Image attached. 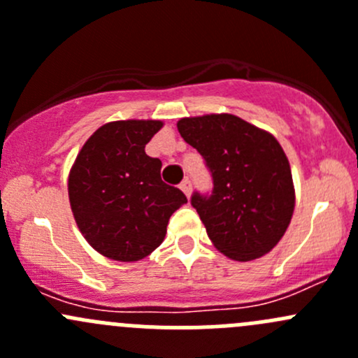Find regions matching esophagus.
Masks as SVG:
<instances>
[{
  "instance_id": "obj_1",
  "label": "esophagus",
  "mask_w": 358,
  "mask_h": 358,
  "mask_svg": "<svg viewBox=\"0 0 358 358\" xmlns=\"http://www.w3.org/2000/svg\"><path fill=\"white\" fill-rule=\"evenodd\" d=\"M180 189L185 192V196H190V192H192V182L189 178H183V182L180 183Z\"/></svg>"
}]
</instances>
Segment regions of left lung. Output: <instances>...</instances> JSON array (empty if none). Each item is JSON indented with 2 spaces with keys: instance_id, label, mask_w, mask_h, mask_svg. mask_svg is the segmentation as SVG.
<instances>
[{
  "instance_id": "left-lung-1",
  "label": "left lung",
  "mask_w": 358,
  "mask_h": 358,
  "mask_svg": "<svg viewBox=\"0 0 358 358\" xmlns=\"http://www.w3.org/2000/svg\"><path fill=\"white\" fill-rule=\"evenodd\" d=\"M176 126L211 173V192L196 190L190 197L211 243L237 262L266 255L294 211L282 147L270 133L232 114L185 117Z\"/></svg>"
}]
</instances>
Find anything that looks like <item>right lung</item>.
Instances as JSON below:
<instances>
[{"mask_svg": "<svg viewBox=\"0 0 358 358\" xmlns=\"http://www.w3.org/2000/svg\"><path fill=\"white\" fill-rule=\"evenodd\" d=\"M161 121H115L96 129L69 175L76 223L100 255L138 262L164 241L169 216L187 197L161 180V161L145 145Z\"/></svg>", "mask_w": 358, "mask_h": 358, "instance_id": "obj_1", "label": "right lung"}]
</instances>
